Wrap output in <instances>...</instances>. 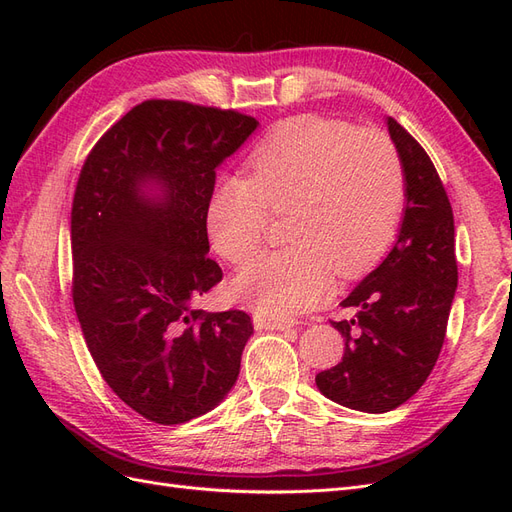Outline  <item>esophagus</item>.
Returning <instances> with one entry per match:
<instances>
[{"label": "esophagus", "instance_id": "1", "mask_svg": "<svg viewBox=\"0 0 512 512\" xmlns=\"http://www.w3.org/2000/svg\"><path fill=\"white\" fill-rule=\"evenodd\" d=\"M292 322H284V320H271L265 316H254V329L256 331H288L292 329Z\"/></svg>", "mask_w": 512, "mask_h": 512}]
</instances>
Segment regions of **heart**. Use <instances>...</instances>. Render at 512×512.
<instances>
[{"label": "heart", "mask_w": 512, "mask_h": 512, "mask_svg": "<svg viewBox=\"0 0 512 512\" xmlns=\"http://www.w3.org/2000/svg\"><path fill=\"white\" fill-rule=\"evenodd\" d=\"M406 175L391 138L322 117L282 123L250 158V179L226 177L207 203L213 250L252 258L269 209L286 211V250L262 254L232 280L239 301L294 318L329 297L335 271L354 277L389 250L404 213Z\"/></svg>", "instance_id": "1"}]
</instances>
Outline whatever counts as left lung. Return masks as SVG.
Wrapping results in <instances>:
<instances>
[{
    "label": "left lung",
    "instance_id": "obj_1",
    "mask_svg": "<svg viewBox=\"0 0 512 512\" xmlns=\"http://www.w3.org/2000/svg\"><path fill=\"white\" fill-rule=\"evenodd\" d=\"M404 164L406 207L397 239L380 265L342 301L356 318L333 322L344 359L320 371L324 397L350 410L382 414L408 401L431 374L457 290L455 222L425 149L386 117Z\"/></svg>",
    "mask_w": 512,
    "mask_h": 512
}]
</instances>
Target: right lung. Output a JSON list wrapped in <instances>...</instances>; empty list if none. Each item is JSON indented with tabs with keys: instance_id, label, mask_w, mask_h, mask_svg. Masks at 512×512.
I'll list each match as a JSON object with an SVG mask.
<instances>
[{
	"instance_id": "add662e5",
	"label": "right lung",
	"mask_w": 512,
	"mask_h": 512,
	"mask_svg": "<svg viewBox=\"0 0 512 512\" xmlns=\"http://www.w3.org/2000/svg\"><path fill=\"white\" fill-rule=\"evenodd\" d=\"M256 128L235 111L147 100L100 138L76 183V316L106 384L147 421L188 423L237 382L250 316L194 303L222 280L207 256L215 170Z\"/></svg>"
}]
</instances>
